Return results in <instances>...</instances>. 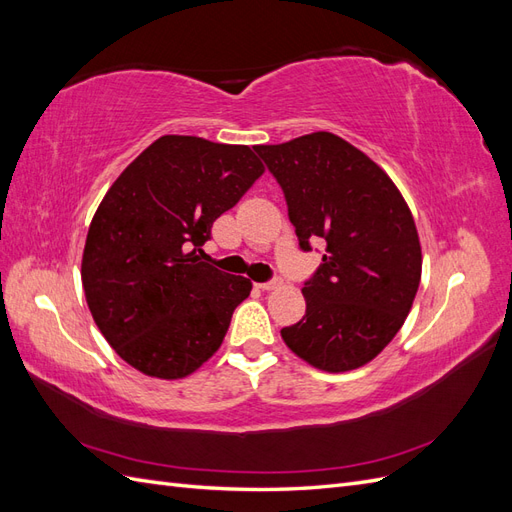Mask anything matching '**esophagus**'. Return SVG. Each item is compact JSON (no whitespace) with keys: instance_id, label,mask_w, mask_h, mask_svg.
<instances>
[{"instance_id":"34e87169","label":"esophagus","mask_w":512,"mask_h":512,"mask_svg":"<svg viewBox=\"0 0 512 512\" xmlns=\"http://www.w3.org/2000/svg\"><path fill=\"white\" fill-rule=\"evenodd\" d=\"M280 284H282L280 280H271V282H260L258 288H260V290H273V288H277Z\"/></svg>"}]
</instances>
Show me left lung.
<instances>
[{
	"label": "left lung",
	"mask_w": 512,
	"mask_h": 512,
	"mask_svg": "<svg viewBox=\"0 0 512 512\" xmlns=\"http://www.w3.org/2000/svg\"><path fill=\"white\" fill-rule=\"evenodd\" d=\"M254 149L282 185L299 245H327L303 286L305 316L284 327L282 339L316 369H359L389 346L421 284L412 211L393 179L337 134Z\"/></svg>",
	"instance_id": "left-lung-1"
}]
</instances>
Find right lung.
Listing matches in <instances>:
<instances>
[{
  "mask_svg": "<svg viewBox=\"0 0 512 512\" xmlns=\"http://www.w3.org/2000/svg\"><path fill=\"white\" fill-rule=\"evenodd\" d=\"M265 166L247 145L166 134L115 179L81 277L100 333L145 376L179 380L218 352L252 282L203 262L211 226Z\"/></svg>",
  "mask_w": 512,
  "mask_h": 512,
  "instance_id": "obj_1",
  "label": "right lung"
}]
</instances>
